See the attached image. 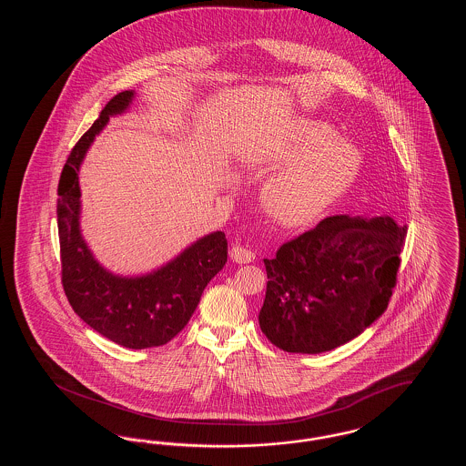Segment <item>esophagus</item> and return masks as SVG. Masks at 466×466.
<instances>
[{
  "label": "esophagus",
  "mask_w": 466,
  "mask_h": 466,
  "mask_svg": "<svg viewBox=\"0 0 466 466\" xmlns=\"http://www.w3.org/2000/svg\"><path fill=\"white\" fill-rule=\"evenodd\" d=\"M230 258L236 262V264H249L253 262L255 258V253L244 246H234L230 249Z\"/></svg>",
  "instance_id": "1"
}]
</instances>
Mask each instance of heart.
Masks as SVG:
<instances>
[{
    "mask_svg": "<svg viewBox=\"0 0 466 466\" xmlns=\"http://www.w3.org/2000/svg\"><path fill=\"white\" fill-rule=\"evenodd\" d=\"M268 162L283 171L264 190L267 213L281 225L304 227L355 179L361 154L330 124L302 118L278 141Z\"/></svg>",
    "mask_w": 466,
    "mask_h": 466,
    "instance_id": "1",
    "label": "heart"
}]
</instances>
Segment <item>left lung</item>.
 I'll return each instance as SVG.
<instances>
[{
  "mask_svg": "<svg viewBox=\"0 0 466 466\" xmlns=\"http://www.w3.org/2000/svg\"><path fill=\"white\" fill-rule=\"evenodd\" d=\"M405 227L391 217L337 215L264 260L258 323L283 351L318 355L353 340L386 310Z\"/></svg>",
  "mask_w": 466,
  "mask_h": 466,
  "instance_id": "obj_1",
  "label": "left lung"
}]
</instances>
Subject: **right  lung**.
<instances>
[{
  "label": "right lung",
  "instance_id": "right-lung-1",
  "mask_svg": "<svg viewBox=\"0 0 466 466\" xmlns=\"http://www.w3.org/2000/svg\"><path fill=\"white\" fill-rule=\"evenodd\" d=\"M134 96V90L116 94L71 150L57 188V227L63 287L73 310L115 344L147 350L167 344L185 329L202 291L227 262V239L220 230L211 232L139 276L115 274L96 260L80 227L78 173L96 136L111 116L129 110Z\"/></svg>",
  "mask_w": 466,
  "mask_h": 466
}]
</instances>
